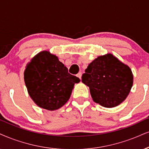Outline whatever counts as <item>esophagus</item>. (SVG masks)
Wrapping results in <instances>:
<instances>
[{
    "label": "esophagus",
    "mask_w": 149,
    "mask_h": 149,
    "mask_svg": "<svg viewBox=\"0 0 149 149\" xmlns=\"http://www.w3.org/2000/svg\"><path fill=\"white\" fill-rule=\"evenodd\" d=\"M81 76H82V72H79L77 74V77L80 79H81Z\"/></svg>",
    "instance_id": "esophagus-1"
}]
</instances>
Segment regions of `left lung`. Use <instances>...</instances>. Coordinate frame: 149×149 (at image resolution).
Returning <instances> with one entry per match:
<instances>
[{
  "label": "left lung",
  "instance_id": "left-lung-1",
  "mask_svg": "<svg viewBox=\"0 0 149 149\" xmlns=\"http://www.w3.org/2000/svg\"><path fill=\"white\" fill-rule=\"evenodd\" d=\"M93 100L106 108L117 106L126 100L133 84L131 69L113 54L99 56L82 75Z\"/></svg>",
  "mask_w": 149,
  "mask_h": 149
}]
</instances>
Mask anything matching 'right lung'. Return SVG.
<instances>
[{
    "label": "right lung",
    "mask_w": 149,
    "mask_h": 149,
    "mask_svg": "<svg viewBox=\"0 0 149 149\" xmlns=\"http://www.w3.org/2000/svg\"><path fill=\"white\" fill-rule=\"evenodd\" d=\"M24 81L29 95L38 107L55 111L69 100L74 84L80 79L68 73L56 55L44 50L27 63Z\"/></svg>",
    "instance_id": "obj_1"
}]
</instances>
